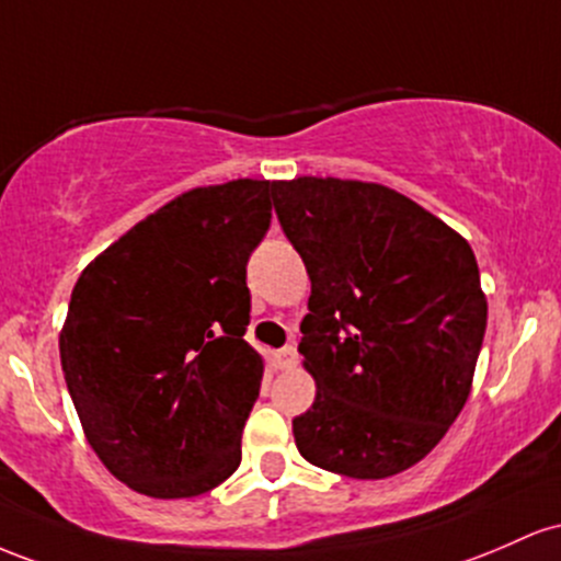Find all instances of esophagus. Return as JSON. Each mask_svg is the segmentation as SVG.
<instances>
[{"label":"esophagus","mask_w":561,"mask_h":561,"mask_svg":"<svg viewBox=\"0 0 561 561\" xmlns=\"http://www.w3.org/2000/svg\"><path fill=\"white\" fill-rule=\"evenodd\" d=\"M270 363H273V368H278V370H291L294 365L299 363V352L294 347L275 350L273 355H270Z\"/></svg>","instance_id":"esophagus-1"}]
</instances>
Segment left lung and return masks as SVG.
Masks as SVG:
<instances>
[{
	"instance_id": "8db88e82",
	"label": "left lung",
	"mask_w": 561,
	"mask_h": 561,
	"mask_svg": "<svg viewBox=\"0 0 561 561\" xmlns=\"http://www.w3.org/2000/svg\"><path fill=\"white\" fill-rule=\"evenodd\" d=\"M275 214L312 283L299 352L318 394L294 419L299 453L352 480L411 469L474 379L488 325L474 251L376 182H278Z\"/></svg>"
}]
</instances>
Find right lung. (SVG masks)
Wrapping results in <instances>:
<instances>
[{"label": "right lung", "instance_id": "add662e5", "mask_svg": "<svg viewBox=\"0 0 561 561\" xmlns=\"http://www.w3.org/2000/svg\"><path fill=\"white\" fill-rule=\"evenodd\" d=\"M278 182L187 191L84 267L60 363L87 439L116 480L193 499L241 463L264 363L243 339L247 262Z\"/></svg>", "mask_w": 561, "mask_h": 561}]
</instances>
